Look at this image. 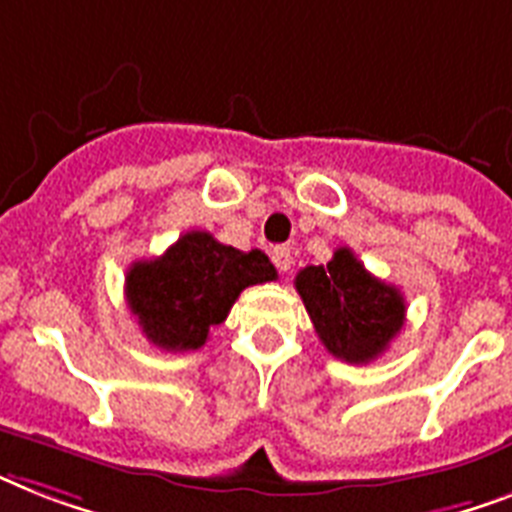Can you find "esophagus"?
I'll return each instance as SVG.
<instances>
[{
	"instance_id": "obj_1",
	"label": "esophagus",
	"mask_w": 512,
	"mask_h": 512,
	"mask_svg": "<svg viewBox=\"0 0 512 512\" xmlns=\"http://www.w3.org/2000/svg\"><path fill=\"white\" fill-rule=\"evenodd\" d=\"M272 261L280 272H287V269L293 266V253H290V248L287 246H277L272 251Z\"/></svg>"
}]
</instances>
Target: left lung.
Returning <instances> with one entry per match:
<instances>
[{
  "label": "left lung",
  "mask_w": 512,
  "mask_h": 512,
  "mask_svg": "<svg viewBox=\"0 0 512 512\" xmlns=\"http://www.w3.org/2000/svg\"><path fill=\"white\" fill-rule=\"evenodd\" d=\"M295 290L322 345L340 361H374L403 329L400 290L366 272L350 248H337L327 266L301 269Z\"/></svg>",
  "instance_id": "1"
}]
</instances>
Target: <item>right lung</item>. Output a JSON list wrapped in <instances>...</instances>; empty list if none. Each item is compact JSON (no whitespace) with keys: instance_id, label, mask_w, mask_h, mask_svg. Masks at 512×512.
Returning a JSON list of instances; mask_svg holds the SVG:
<instances>
[{"instance_id":"right-lung-1","label":"right lung","mask_w":512,"mask_h":512,"mask_svg":"<svg viewBox=\"0 0 512 512\" xmlns=\"http://www.w3.org/2000/svg\"><path fill=\"white\" fill-rule=\"evenodd\" d=\"M277 280L259 248L238 251L204 230H190L162 256L135 261L125 277L128 308L143 335L164 350H198L251 285Z\"/></svg>"}]
</instances>
